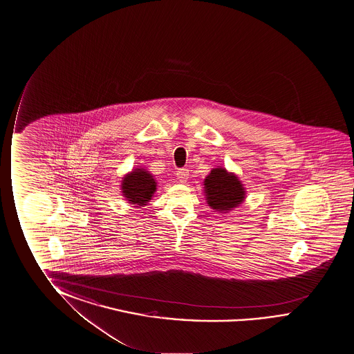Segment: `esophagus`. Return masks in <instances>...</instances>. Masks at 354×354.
Returning a JSON list of instances; mask_svg holds the SVG:
<instances>
[{"instance_id": "obj_1", "label": "esophagus", "mask_w": 354, "mask_h": 354, "mask_svg": "<svg viewBox=\"0 0 354 354\" xmlns=\"http://www.w3.org/2000/svg\"><path fill=\"white\" fill-rule=\"evenodd\" d=\"M176 176H177V178H178V180H180V182H182V183H185V182H187V180L189 178V169H178V171H177V174H176Z\"/></svg>"}]
</instances>
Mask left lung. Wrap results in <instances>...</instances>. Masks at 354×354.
Returning <instances> with one entry per match:
<instances>
[{"mask_svg":"<svg viewBox=\"0 0 354 354\" xmlns=\"http://www.w3.org/2000/svg\"><path fill=\"white\" fill-rule=\"evenodd\" d=\"M206 201L216 212L232 210L244 201V188L241 180L226 169H212L204 180Z\"/></svg>","mask_w":354,"mask_h":354,"instance_id":"8db88e82","label":"left lung"}]
</instances>
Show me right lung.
Masks as SVG:
<instances>
[{
  "label": "right lung",
  "mask_w": 354,
  "mask_h": 354,
  "mask_svg": "<svg viewBox=\"0 0 354 354\" xmlns=\"http://www.w3.org/2000/svg\"><path fill=\"white\" fill-rule=\"evenodd\" d=\"M122 193L127 198L133 205H147L156 190V182L153 178V174L142 169H133L131 174H126L122 180Z\"/></svg>",
  "instance_id": "right-lung-1"
}]
</instances>
